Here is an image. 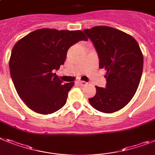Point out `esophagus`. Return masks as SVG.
Instances as JSON below:
<instances>
[{"label":"esophagus","mask_w":155,"mask_h":155,"mask_svg":"<svg viewBox=\"0 0 155 155\" xmlns=\"http://www.w3.org/2000/svg\"><path fill=\"white\" fill-rule=\"evenodd\" d=\"M78 84L81 85V86H85V85L88 84V83L85 82V81H78Z\"/></svg>","instance_id":"34e87169"}]
</instances>
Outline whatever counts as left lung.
<instances>
[{
	"instance_id": "obj_1",
	"label": "left lung",
	"mask_w": 155,
	"mask_h": 155,
	"mask_svg": "<svg viewBox=\"0 0 155 155\" xmlns=\"http://www.w3.org/2000/svg\"><path fill=\"white\" fill-rule=\"evenodd\" d=\"M92 41L105 69L106 88L96 86V93L88 99L92 107L104 113H114L129 104L140 81L143 57L138 43L129 34L110 26L84 30Z\"/></svg>"
}]
</instances>
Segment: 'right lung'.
<instances>
[{
	"label": "right lung",
	"instance_id": "add662e5",
	"mask_svg": "<svg viewBox=\"0 0 155 155\" xmlns=\"http://www.w3.org/2000/svg\"><path fill=\"white\" fill-rule=\"evenodd\" d=\"M80 41H88L81 30L40 29L15 45L10 74L17 93L32 110L48 114L66 104L74 84L63 83L54 72L64 64L69 48Z\"/></svg>",
	"mask_w": 155,
	"mask_h": 155
}]
</instances>
